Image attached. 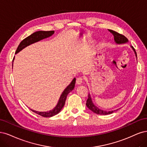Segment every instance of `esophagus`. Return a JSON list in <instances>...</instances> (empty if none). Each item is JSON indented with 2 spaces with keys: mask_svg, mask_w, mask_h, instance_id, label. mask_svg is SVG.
<instances>
[{
  "mask_svg": "<svg viewBox=\"0 0 147 147\" xmlns=\"http://www.w3.org/2000/svg\"><path fill=\"white\" fill-rule=\"evenodd\" d=\"M83 80L84 79L81 77H79L76 79V84L78 85H80L83 82Z\"/></svg>",
  "mask_w": 147,
  "mask_h": 147,
  "instance_id": "esophagus-1",
  "label": "esophagus"
}]
</instances>
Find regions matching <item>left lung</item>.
Here are the masks:
<instances>
[{
    "label": "left lung",
    "mask_w": 147,
    "mask_h": 147,
    "mask_svg": "<svg viewBox=\"0 0 147 147\" xmlns=\"http://www.w3.org/2000/svg\"><path fill=\"white\" fill-rule=\"evenodd\" d=\"M109 31L111 34L113 35L114 36V40L115 41V42L118 44H121V43H125V42H126L128 40H127V38L124 36L123 35L120 34L119 33H118L114 30H108ZM132 48L133 49L134 51L135 52V54L136 55L137 57V53L136 52L135 49L133 48V46H132ZM86 106H87V107L90 110L92 111V112H93L94 113H96V114H99V115H107V114H110V113H113L115 111H103L102 110L99 109L94 106L92 101V99L90 98V94H88V98L86 101Z\"/></svg>",
    "instance_id": "1"
}]
</instances>
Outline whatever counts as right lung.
Masks as SVG:
<instances>
[{
    "label": "right lung",
    "mask_w": 147,
    "mask_h": 147,
    "mask_svg": "<svg viewBox=\"0 0 147 147\" xmlns=\"http://www.w3.org/2000/svg\"><path fill=\"white\" fill-rule=\"evenodd\" d=\"M54 33V30H51V31H38L36 32L34 34H32L30 36H27L26 38L24 39L20 43L19 45L18 48L16 51V54L19 53L20 51H21L23 48H24L25 47L29 46L34 42H35L36 41H38L42 39H44L45 38L49 37L51 36ZM15 58V57H14ZM76 82V79H73L72 80V82H71V84L69 85V86L66 88L63 93H61V96L60 98L59 101L57 104V106L53 110L50 111L49 112H37L34 110L30 109L32 111L34 112L37 113L42 117H53L57 113L61 111V109L63 108V107L65 105V101H66V98H67V96L68 95V94L71 92L74 87V84Z\"/></svg>",
    "instance_id": "add662e5"
}]
</instances>
